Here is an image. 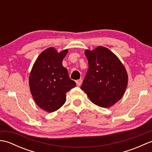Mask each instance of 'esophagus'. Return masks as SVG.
<instances>
[{
	"instance_id": "34e87169",
	"label": "esophagus",
	"mask_w": 152,
	"mask_h": 152,
	"mask_svg": "<svg viewBox=\"0 0 152 152\" xmlns=\"http://www.w3.org/2000/svg\"><path fill=\"white\" fill-rule=\"evenodd\" d=\"M76 85H77V86H80L82 85V80H76Z\"/></svg>"
}]
</instances>
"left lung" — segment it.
Instances as JSON below:
<instances>
[{
  "instance_id": "left-lung-1",
  "label": "left lung",
  "mask_w": 152,
  "mask_h": 152,
  "mask_svg": "<svg viewBox=\"0 0 152 152\" xmlns=\"http://www.w3.org/2000/svg\"><path fill=\"white\" fill-rule=\"evenodd\" d=\"M89 69L81 89L93 104L110 108L124 96L128 83L127 70L121 61L108 48L86 50Z\"/></svg>"
}]
</instances>
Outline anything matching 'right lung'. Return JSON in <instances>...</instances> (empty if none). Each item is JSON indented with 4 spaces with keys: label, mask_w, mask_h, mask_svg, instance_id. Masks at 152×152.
Instances as JSON below:
<instances>
[{
    "label": "right lung",
    "mask_w": 152,
    "mask_h": 152,
    "mask_svg": "<svg viewBox=\"0 0 152 152\" xmlns=\"http://www.w3.org/2000/svg\"><path fill=\"white\" fill-rule=\"evenodd\" d=\"M67 53V49L58 52L56 48H48L39 55L31 69V93L35 103L46 112L60 108L66 101V93L76 86L62 64Z\"/></svg>",
    "instance_id": "1"
}]
</instances>
